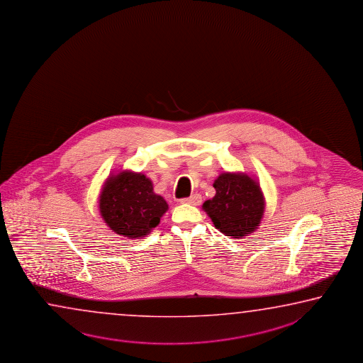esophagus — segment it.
Wrapping results in <instances>:
<instances>
[{
    "instance_id": "1",
    "label": "esophagus",
    "mask_w": 363,
    "mask_h": 363,
    "mask_svg": "<svg viewBox=\"0 0 363 363\" xmlns=\"http://www.w3.org/2000/svg\"><path fill=\"white\" fill-rule=\"evenodd\" d=\"M201 202H202V197L199 194H193L189 198L182 199V203H186V204H191V206H199Z\"/></svg>"
}]
</instances>
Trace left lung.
Returning a JSON list of instances; mask_svg holds the SVG:
<instances>
[{"instance_id":"8db88e82","label":"left lung","mask_w":363,"mask_h":363,"mask_svg":"<svg viewBox=\"0 0 363 363\" xmlns=\"http://www.w3.org/2000/svg\"><path fill=\"white\" fill-rule=\"evenodd\" d=\"M216 194L203 203L215 228L233 239L252 234L263 218L265 198L258 179L245 172H221L213 183Z\"/></svg>"}]
</instances>
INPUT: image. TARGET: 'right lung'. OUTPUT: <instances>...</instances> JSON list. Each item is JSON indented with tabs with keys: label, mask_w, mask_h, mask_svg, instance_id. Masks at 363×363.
<instances>
[{
	"label": "right lung",
	"mask_w": 363,
	"mask_h": 363,
	"mask_svg": "<svg viewBox=\"0 0 363 363\" xmlns=\"http://www.w3.org/2000/svg\"><path fill=\"white\" fill-rule=\"evenodd\" d=\"M169 209L142 172L121 170L105 179L99 194V212L105 225L127 239L147 236Z\"/></svg>",
	"instance_id": "right-lung-1"
}]
</instances>
